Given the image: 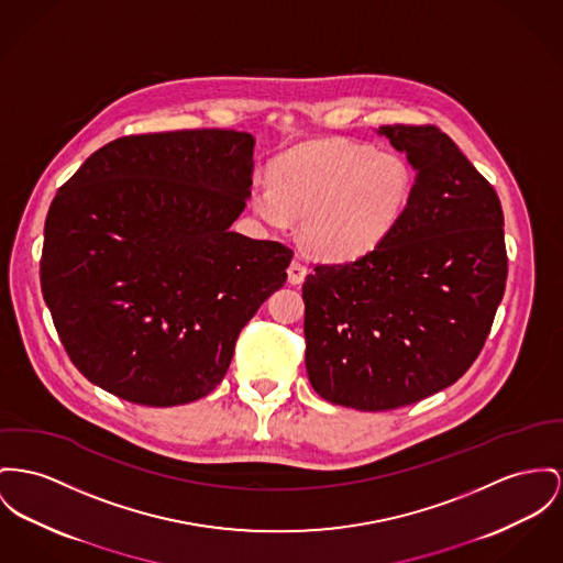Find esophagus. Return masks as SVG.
Returning <instances> with one entry per match:
<instances>
[{"label": "esophagus", "instance_id": "1", "mask_svg": "<svg viewBox=\"0 0 563 563\" xmlns=\"http://www.w3.org/2000/svg\"><path fill=\"white\" fill-rule=\"evenodd\" d=\"M305 275H307L305 264L300 263V261H292L290 266H288V282H290L292 286H299V284H302Z\"/></svg>", "mask_w": 563, "mask_h": 563}]
</instances>
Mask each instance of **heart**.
Returning <instances> with one entry per match:
<instances>
[{"mask_svg": "<svg viewBox=\"0 0 563 563\" xmlns=\"http://www.w3.org/2000/svg\"><path fill=\"white\" fill-rule=\"evenodd\" d=\"M410 164L395 153L322 141L286 153L273 166V184L254 181L252 209L273 228L290 216L300 239L324 261L347 263L377 250L412 200Z\"/></svg>", "mask_w": 563, "mask_h": 563, "instance_id": "b5f03b06", "label": "heart"}]
</instances>
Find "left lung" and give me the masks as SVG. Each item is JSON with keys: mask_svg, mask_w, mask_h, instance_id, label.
Returning <instances> with one entry per match:
<instances>
[{"mask_svg": "<svg viewBox=\"0 0 563 563\" xmlns=\"http://www.w3.org/2000/svg\"><path fill=\"white\" fill-rule=\"evenodd\" d=\"M416 173L401 222L372 254L318 264L302 284L305 367L338 406L416 404L470 369L504 297L508 258L495 189L433 125H382Z\"/></svg>", "mask_w": 563, "mask_h": 563, "instance_id": "8db88e82", "label": "left lung"}]
</instances>
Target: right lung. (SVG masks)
I'll list each match as a JSON object with an SVG mask.
<instances>
[{"label": "right lung", "mask_w": 563, "mask_h": 563, "mask_svg": "<svg viewBox=\"0 0 563 563\" xmlns=\"http://www.w3.org/2000/svg\"><path fill=\"white\" fill-rule=\"evenodd\" d=\"M254 136H125L85 159L44 224L40 284L76 369L151 408L209 395L241 329L286 284L292 250L232 232Z\"/></svg>", "instance_id": "obj_1"}]
</instances>
